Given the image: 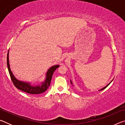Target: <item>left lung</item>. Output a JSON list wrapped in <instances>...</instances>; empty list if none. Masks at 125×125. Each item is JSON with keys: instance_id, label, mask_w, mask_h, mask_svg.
I'll return each instance as SVG.
<instances>
[{"instance_id": "1", "label": "left lung", "mask_w": 125, "mask_h": 125, "mask_svg": "<svg viewBox=\"0 0 125 125\" xmlns=\"http://www.w3.org/2000/svg\"><path fill=\"white\" fill-rule=\"evenodd\" d=\"M113 80H114V79H113V80H111V81L110 82V83H109L108 84H107V85H106V86H105V87H104V88H101V89H100V90H99V91H101V90H104V89H105L106 88V87H107V86H108V85H109V84H110V83H111V82H113ZM71 84H72V85H73V84H72V81H71Z\"/></svg>"}]
</instances>
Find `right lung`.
<instances>
[{"instance_id": "1", "label": "right lung", "mask_w": 125, "mask_h": 125, "mask_svg": "<svg viewBox=\"0 0 125 125\" xmlns=\"http://www.w3.org/2000/svg\"><path fill=\"white\" fill-rule=\"evenodd\" d=\"M9 50L8 51L7 54V67L12 83H13L14 85L15 86V87L18 88V89L30 94H41V93H44L47 90V89L50 85L53 74L54 71L60 67V65L56 64L51 67L48 69L47 72L46 73L45 80L43 82H40V83L38 82L37 84L35 85V84H31L30 82L21 81V80H18L17 78H15L13 73H12L11 69H10L9 60ZM39 83L40 84H39Z\"/></svg>"}]
</instances>
